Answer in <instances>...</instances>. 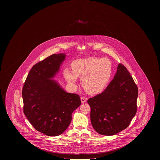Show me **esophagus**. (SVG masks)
<instances>
[{"label": "esophagus", "instance_id": "obj_1", "mask_svg": "<svg viewBox=\"0 0 160 160\" xmlns=\"http://www.w3.org/2000/svg\"><path fill=\"white\" fill-rule=\"evenodd\" d=\"M81 102L82 103H84V102H87V98L86 97H82L81 98Z\"/></svg>", "mask_w": 160, "mask_h": 160}]
</instances>
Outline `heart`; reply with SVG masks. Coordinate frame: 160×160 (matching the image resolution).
Returning a JSON list of instances; mask_svg holds the SVG:
<instances>
[{"mask_svg":"<svg viewBox=\"0 0 160 160\" xmlns=\"http://www.w3.org/2000/svg\"><path fill=\"white\" fill-rule=\"evenodd\" d=\"M72 72L66 70L64 72L66 80L75 86L77 78L82 79L84 89L90 94L102 92L110 80L112 69L110 60L107 58L90 57L79 59L72 63Z\"/></svg>","mask_w":160,"mask_h":160,"instance_id":"obj_1","label":"heart"}]
</instances>
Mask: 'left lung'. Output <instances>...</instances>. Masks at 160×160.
I'll return each mask as SVG.
<instances>
[{
  "label": "left lung",
  "mask_w": 160,
  "mask_h": 160,
  "mask_svg": "<svg viewBox=\"0 0 160 160\" xmlns=\"http://www.w3.org/2000/svg\"><path fill=\"white\" fill-rule=\"evenodd\" d=\"M138 88L127 69L119 64L107 88L88 100L92 126L98 133L113 136L128 127L137 112Z\"/></svg>",
  "instance_id": "8db88e82"
}]
</instances>
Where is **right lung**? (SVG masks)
I'll use <instances>...</instances> for the list:
<instances>
[{"mask_svg": "<svg viewBox=\"0 0 160 160\" xmlns=\"http://www.w3.org/2000/svg\"><path fill=\"white\" fill-rule=\"evenodd\" d=\"M66 56L53 54L36 63L22 90L24 114L34 128L48 136L64 132L71 123L72 113L81 105L78 95L66 92L53 79Z\"/></svg>", "mask_w": 160, "mask_h": 160, "instance_id": "obj_1", "label": "right lung"}]
</instances>
